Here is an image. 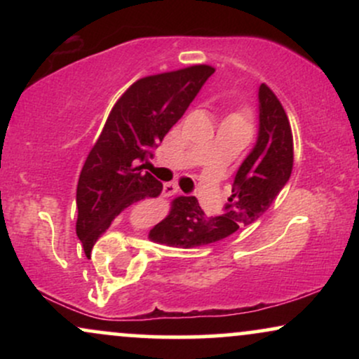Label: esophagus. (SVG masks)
Instances as JSON below:
<instances>
[{
	"instance_id": "obj_1",
	"label": "esophagus",
	"mask_w": 359,
	"mask_h": 359,
	"mask_svg": "<svg viewBox=\"0 0 359 359\" xmlns=\"http://www.w3.org/2000/svg\"><path fill=\"white\" fill-rule=\"evenodd\" d=\"M175 194H179V185L174 182H168L163 185V196L170 197V196H175Z\"/></svg>"
}]
</instances>
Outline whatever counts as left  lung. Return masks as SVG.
Returning a JSON list of instances; mask_svg holds the SVG:
<instances>
[{
	"instance_id": "1",
	"label": "left lung",
	"mask_w": 359,
	"mask_h": 359,
	"mask_svg": "<svg viewBox=\"0 0 359 359\" xmlns=\"http://www.w3.org/2000/svg\"><path fill=\"white\" fill-rule=\"evenodd\" d=\"M259 133L253 151L234 177L233 194L221 216H205L194 196H179L170 211L148 233L150 241L196 248L224 240L253 224L270 208L294 168V137L282 102L266 84L259 86Z\"/></svg>"
}]
</instances>
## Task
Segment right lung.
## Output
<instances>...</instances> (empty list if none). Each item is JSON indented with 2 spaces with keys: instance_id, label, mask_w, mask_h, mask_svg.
I'll use <instances>...</instances> for the list:
<instances>
[{
  "instance_id": "1",
  "label": "right lung",
  "mask_w": 359,
  "mask_h": 359,
  "mask_svg": "<svg viewBox=\"0 0 359 359\" xmlns=\"http://www.w3.org/2000/svg\"><path fill=\"white\" fill-rule=\"evenodd\" d=\"M214 71L196 64L142 77L113 106L77 184L76 233L88 257L114 217L162 194L163 185L143 168Z\"/></svg>"
}]
</instances>
